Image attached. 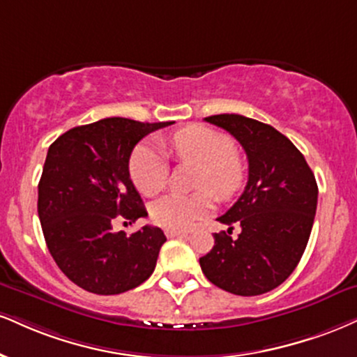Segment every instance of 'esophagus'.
Wrapping results in <instances>:
<instances>
[{"mask_svg":"<svg viewBox=\"0 0 357 357\" xmlns=\"http://www.w3.org/2000/svg\"><path fill=\"white\" fill-rule=\"evenodd\" d=\"M165 233L167 238H183V236H188V231L183 229H166Z\"/></svg>","mask_w":357,"mask_h":357,"instance_id":"1","label":"esophagus"}]
</instances>
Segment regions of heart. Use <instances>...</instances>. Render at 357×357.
I'll return each instance as SVG.
<instances>
[{
  "label": "heart",
  "instance_id": "obj_1",
  "mask_svg": "<svg viewBox=\"0 0 357 357\" xmlns=\"http://www.w3.org/2000/svg\"><path fill=\"white\" fill-rule=\"evenodd\" d=\"M169 148L179 161L197 165L192 195H167L151 206V218L166 229H186L213 208V196L226 201L241 190L246 178L243 156L222 132L191 124L174 132ZM130 174L137 191L158 195L166 184L165 156L151 143H141L131 154Z\"/></svg>",
  "mask_w": 357,
  "mask_h": 357
}]
</instances>
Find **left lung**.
Here are the masks:
<instances>
[{"label":"left lung","mask_w":357,"mask_h":357,"mask_svg":"<svg viewBox=\"0 0 357 357\" xmlns=\"http://www.w3.org/2000/svg\"><path fill=\"white\" fill-rule=\"evenodd\" d=\"M204 121L233 135L246 151L249 174L241 197L218 218L241 226L236 239L214 233V246L199 257L214 286L238 296H257L286 281L301 261L314 222L317 184L296 146L269 124L241 114Z\"/></svg>","instance_id":"1"}]
</instances>
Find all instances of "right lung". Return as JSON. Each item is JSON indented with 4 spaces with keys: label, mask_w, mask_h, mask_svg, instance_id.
<instances>
[{
    "label": "right lung",
    "mask_w": 357,
    "mask_h": 357,
    "mask_svg": "<svg viewBox=\"0 0 357 357\" xmlns=\"http://www.w3.org/2000/svg\"><path fill=\"white\" fill-rule=\"evenodd\" d=\"M105 118L76 126L50 146L38 184V216L46 246L75 284L94 294H121L156 268L166 241L160 227L114 233L116 218L148 216L130 178V156L149 132L169 126Z\"/></svg>",
    "instance_id": "add662e5"
}]
</instances>
